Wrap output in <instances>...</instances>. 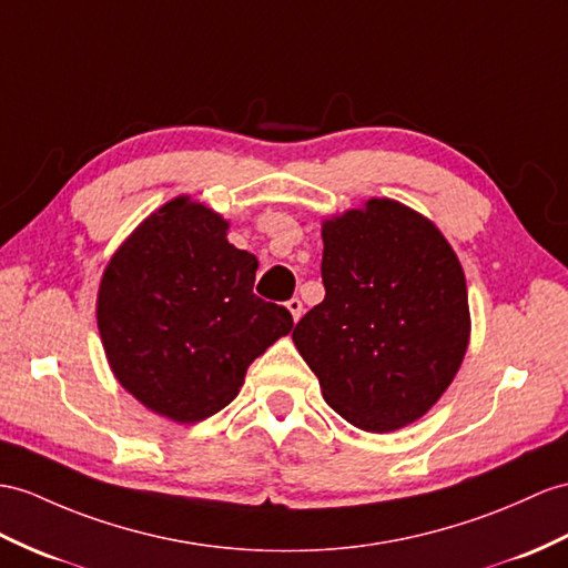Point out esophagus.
I'll return each mask as SVG.
<instances>
[{"mask_svg":"<svg viewBox=\"0 0 568 568\" xmlns=\"http://www.w3.org/2000/svg\"><path fill=\"white\" fill-rule=\"evenodd\" d=\"M286 308L292 311V315H294V323H298V321H301V315H303V303H301L298 298H292V301H286Z\"/></svg>","mask_w":568,"mask_h":568,"instance_id":"1","label":"esophagus"}]
</instances>
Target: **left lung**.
<instances>
[{"label": "left lung", "mask_w": 568, "mask_h": 568, "mask_svg": "<svg viewBox=\"0 0 568 568\" xmlns=\"http://www.w3.org/2000/svg\"><path fill=\"white\" fill-rule=\"evenodd\" d=\"M325 298L294 344L325 403L388 434L436 405L469 342L465 272L432 221L395 200L323 221Z\"/></svg>", "instance_id": "obj_1"}]
</instances>
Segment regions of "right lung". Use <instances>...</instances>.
Returning a JSON list of instances; mask_svg holds the SVG:
<instances>
[{
    "label": "right lung",
    "mask_w": 568,
    "mask_h": 568,
    "mask_svg": "<svg viewBox=\"0 0 568 568\" xmlns=\"http://www.w3.org/2000/svg\"><path fill=\"white\" fill-rule=\"evenodd\" d=\"M229 221L190 197L146 216L110 257L99 288L108 364L144 407L195 424L239 395L245 371L294 317L253 294L257 257Z\"/></svg>",
    "instance_id": "obj_1"
}]
</instances>
